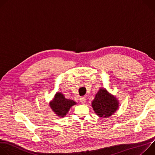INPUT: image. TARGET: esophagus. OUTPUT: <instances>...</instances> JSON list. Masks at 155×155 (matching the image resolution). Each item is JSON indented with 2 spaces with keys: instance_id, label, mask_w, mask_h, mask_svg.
<instances>
[{
  "instance_id": "1",
  "label": "esophagus",
  "mask_w": 155,
  "mask_h": 155,
  "mask_svg": "<svg viewBox=\"0 0 155 155\" xmlns=\"http://www.w3.org/2000/svg\"><path fill=\"white\" fill-rule=\"evenodd\" d=\"M80 102L82 104H84L86 102V97H81L80 99Z\"/></svg>"
}]
</instances>
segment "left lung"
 I'll return each mask as SVG.
<instances>
[{
    "instance_id": "left-lung-1",
    "label": "left lung",
    "mask_w": 155,
    "mask_h": 155,
    "mask_svg": "<svg viewBox=\"0 0 155 155\" xmlns=\"http://www.w3.org/2000/svg\"><path fill=\"white\" fill-rule=\"evenodd\" d=\"M95 113L100 117L111 116L118 108V101L115 97L110 95L106 90L101 89L92 102Z\"/></svg>"
}]
</instances>
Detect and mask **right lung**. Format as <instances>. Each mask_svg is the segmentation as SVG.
Returning a JSON list of instances; mask_svg holds the SVG:
<instances>
[{
	"instance_id": "obj_1",
	"label": "right lung",
	"mask_w": 155,
	"mask_h": 155,
	"mask_svg": "<svg viewBox=\"0 0 155 155\" xmlns=\"http://www.w3.org/2000/svg\"><path fill=\"white\" fill-rule=\"evenodd\" d=\"M75 104L76 103L74 101L65 99L61 93H58L53 101L50 103V106L58 116L64 117L68 112L70 108Z\"/></svg>"
}]
</instances>
